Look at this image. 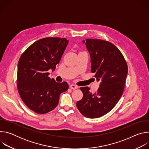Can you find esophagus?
Returning <instances> with one entry per match:
<instances>
[{
  "mask_svg": "<svg viewBox=\"0 0 149 149\" xmlns=\"http://www.w3.org/2000/svg\"><path fill=\"white\" fill-rule=\"evenodd\" d=\"M70 88L72 90H76L78 88V86H75V85H74V84H71L70 86Z\"/></svg>",
  "mask_w": 149,
  "mask_h": 149,
  "instance_id": "34e87169",
  "label": "esophagus"
}]
</instances>
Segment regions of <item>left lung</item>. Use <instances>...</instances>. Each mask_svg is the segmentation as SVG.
<instances>
[{
  "instance_id": "1",
  "label": "left lung",
  "mask_w": 149,
  "mask_h": 149,
  "mask_svg": "<svg viewBox=\"0 0 149 149\" xmlns=\"http://www.w3.org/2000/svg\"><path fill=\"white\" fill-rule=\"evenodd\" d=\"M82 42L90 55L91 72L100 84L94 94L88 87H81L83 97L77 107L85 117L98 118L110 111L121 98L128 67L121 52L111 42L98 39Z\"/></svg>"
}]
</instances>
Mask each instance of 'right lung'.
Listing matches in <instances>:
<instances>
[{"mask_svg":"<svg viewBox=\"0 0 149 149\" xmlns=\"http://www.w3.org/2000/svg\"><path fill=\"white\" fill-rule=\"evenodd\" d=\"M68 44L66 38H45L32 44L20 56L17 65V87L21 99L34 112L43 114L54 110L59 95L66 91V82L48 77L59 63Z\"/></svg>","mask_w":149,"mask_h":149,"instance_id":"right-lung-1","label":"right lung"}]
</instances>
